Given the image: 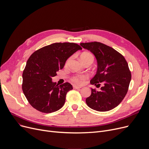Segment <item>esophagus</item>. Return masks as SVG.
<instances>
[{
    "label": "esophagus",
    "mask_w": 149,
    "mask_h": 149,
    "mask_svg": "<svg viewBox=\"0 0 149 149\" xmlns=\"http://www.w3.org/2000/svg\"><path fill=\"white\" fill-rule=\"evenodd\" d=\"M73 88H74V89H81V87L77 86H75V85L73 86Z\"/></svg>",
    "instance_id": "obj_1"
}]
</instances>
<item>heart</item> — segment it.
Returning <instances> with one entry per match:
<instances>
[{
	"instance_id": "b5f03b06",
	"label": "heart",
	"mask_w": 149,
	"mask_h": 149,
	"mask_svg": "<svg viewBox=\"0 0 149 149\" xmlns=\"http://www.w3.org/2000/svg\"><path fill=\"white\" fill-rule=\"evenodd\" d=\"M81 60H88L91 59L92 61H93V57L92 54L88 52H84L81 54V56L80 57ZM69 60H68V61ZM87 79V76L85 75H75L72 78V81L76 84H81L84 83L85 80Z\"/></svg>"
}]
</instances>
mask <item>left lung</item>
I'll use <instances>...</instances> for the list:
<instances>
[{
    "label": "left lung",
    "mask_w": 149,
    "mask_h": 149,
    "mask_svg": "<svg viewBox=\"0 0 149 149\" xmlns=\"http://www.w3.org/2000/svg\"><path fill=\"white\" fill-rule=\"evenodd\" d=\"M84 49L91 52L97 60L96 74L90 83L100 91L91 88V95L86 103L91 109L106 112L118 106L126 96L131 80L128 64L121 54L111 47L100 42L81 43Z\"/></svg>",
    "instance_id": "8db88e82"
}]
</instances>
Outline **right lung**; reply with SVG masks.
Here are the masks:
<instances>
[{
  "label": "right lung",
  "instance_id": "right-lung-1",
  "mask_svg": "<svg viewBox=\"0 0 149 149\" xmlns=\"http://www.w3.org/2000/svg\"><path fill=\"white\" fill-rule=\"evenodd\" d=\"M82 48L74 43H55L35 51L23 72L22 90L29 103L43 113L56 112L63 106L72 86H58L52 78L63 68L67 59Z\"/></svg>",
  "mask_w": 149,
  "mask_h": 149
}]
</instances>
